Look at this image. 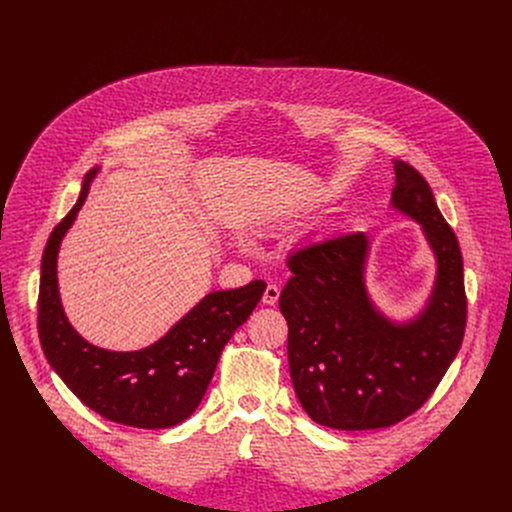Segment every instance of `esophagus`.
Returning a JSON list of instances; mask_svg holds the SVG:
<instances>
[{
    "instance_id": "obj_1",
    "label": "esophagus",
    "mask_w": 512,
    "mask_h": 512,
    "mask_svg": "<svg viewBox=\"0 0 512 512\" xmlns=\"http://www.w3.org/2000/svg\"><path fill=\"white\" fill-rule=\"evenodd\" d=\"M277 300H279V287H277L275 283H269V285L265 287L263 304H267V306H275V304H277Z\"/></svg>"
}]
</instances>
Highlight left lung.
I'll return each mask as SVG.
<instances>
[{"mask_svg":"<svg viewBox=\"0 0 512 512\" xmlns=\"http://www.w3.org/2000/svg\"><path fill=\"white\" fill-rule=\"evenodd\" d=\"M395 164L391 206L421 225L435 255L425 308L405 322L385 316L364 283L369 239L348 233L287 257L279 310L287 320L289 375L312 421L344 431L389 427L417 411L440 385L466 330L458 239L425 178Z\"/></svg>","mask_w":512,"mask_h":512,"instance_id":"obj_1","label":"left lung"}]
</instances>
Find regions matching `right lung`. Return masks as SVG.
<instances>
[{
    "label": "right lung",
    "instance_id": "obj_1",
    "mask_svg": "<svg viewBox=\"0 0 512 512\" xmlns=\"http://www.w3.org/2000/svg\"><path fill=\"white\" fill-rule=\"evenodd\" d=\"M97 172H87L77 204L54 227L42 255L40 344L54 373L89 409L129 427H174L200 405L225 344L259 304L265 281L210 291L166 336L141 350L115 352L87 342L64 314L56 261Z\"/></svg>",
    "mask_w": 512,
    "mask_h": 512
}]
</instances>
